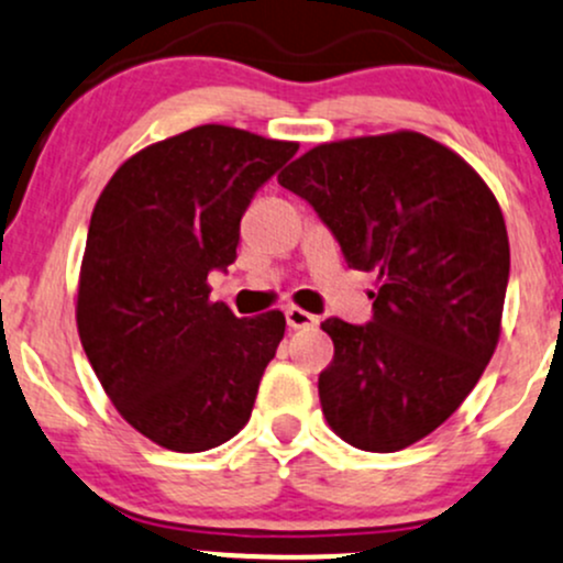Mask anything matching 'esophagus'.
Segmentation results:
<instances>
[{"label": "esophagus", "instance_id": "obj_1", "mask_svg": "<svg viewBox=\"0 0 563 563\" xmlns=\"http://www.w3.org/2000/svg\"><path fill=\"white\" fill-rule=\"evenodd\" d=\"M286 320H288V329H310V325L318 323V314L301 310V307H288Z\"/></svg>", "mask_w": 563, "mask_h": 563}]
</instances>
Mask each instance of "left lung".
Wrapping results in <instances>:
<instances>
[{"label":"left lung","mask_w":563,"mask_h":563,"mask_svg":"<svg viewBox=\"0 0 563 563\" xmlns=\"http://www.w3.org/2000/svg\"><path fill=\"white\" fill-rule=\"evenodd\" d=\"M277 181L379 283L372 323H320L333 342L318 379L325 422L363 452L422 441L497 350L510 275L497 197L460 154L413 131L320 144Z\"/></svg>","instance_id":"8db88e82"}]
</instances>
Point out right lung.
Returning a JSON list of instances; mask_svg holds the SVG:
<instances>
[{
  "label": "right lung",
  "mask_w": 563,
  "mask_h": 563,
  "mask_svg": "<svg viewBox=\"0 0 563 563\" xmlns=\"http://www.w3.org/2000/svg\"><path fill=\"white\" fill-rule=\"evenodd\" d=\"M299 144L200 125L135 152L90 216L77 331L120 417L170 452L221 446L251 419L286 333L272 310L238 318L208 272L238 258L240 219Z\"/></svg>",
  "instance_id": "add662e5"
}]
</instances>
